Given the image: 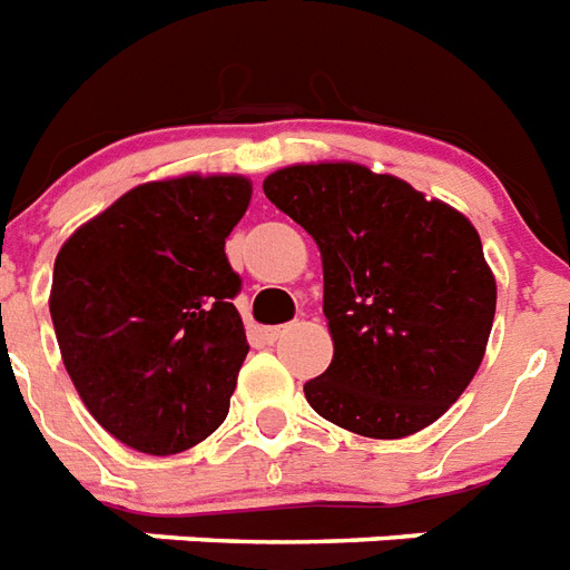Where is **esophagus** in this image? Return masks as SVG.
<instances>
[{"mask_svg": "<svg viewBox=\"0 0 570 570\" xmlns=\"http://www.w3.org/2000/svg\"><path fill=\"white\" fill-rule=\"evenodd\" d=\"M288 330H291L288 323H285V326H267V330H264V341H267V344H276V341H279Z\"/></svg>", "mask_w": 570, "mask_h": 570, "instance_id": "34e87169", "label": "esophagus"}]
</instances>
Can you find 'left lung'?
<instances>
[{"instance_id": "obj_1", "label": "left lung", "mask_w": 570, "mask_h": 570, "mask_svg": "<svg viewBox=\"0 0 570 570\" xmlns=\"http://www.w3.org/2000/svg\"><path fill=\"white\" fill-rule=\"evenodd\" d=\"M264 194L323 262L332 364L306 382L326 421L406 439L448 412L485 356L498 282L465 214L364 164H291Z\"/></svg>"}]
</instances>
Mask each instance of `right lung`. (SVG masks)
<instances>
[{
    "mask_svg": "<svg viewBox=\"0 0 570 570\" xmlns=\"http://www.w3.org/2000/svg\"><path fill=\"white\" fill-rule=\"evenodd\" d=\"M247 176H176L126 190L55 258L49 314L81 403L126 448L173 456L229 414L249 353L226 238Z\"/></svg>",
    "mask_w": 570,
    "mask_h": 570,
    "instance_id": "1",
    "label": "right lung"
}]
</instances>
